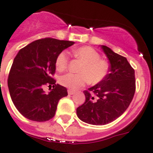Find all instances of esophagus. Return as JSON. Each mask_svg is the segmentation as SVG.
Segmentation results:
<instances>
[{
  "instance_id": "1",
  "label": "esophagus",
  "mask_w": 153,
  "mask_h": 153,
  "mask_svg": "<svg viewBox=\"0 0 153 153\" xmlns=\"http://www.w3.org/2000/svg\"><path fill=\"white\" fill-rule=\"evenodd\" d=\"M75 94V92H74V91H72V90H68V94L70 95H73Z\"/></svg>"
}]
</instances>
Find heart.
I'll return each mask as SVG.
<instances>
[{"label":"heart","instance_id":"b5f03b06","mask_svg":"<svg viewBox=\"0 0 153 153\" xmlns=\"http://www.w3.org/2000/svg\"><path fill=\"white\" fill-rule=\"evenodd\" d=\"M76 56L83 62L79 69V74H66L61 76L59 81L61 85L70 90H76L82 87L88 80L91 83H97L106 77L108 65L106 61L101 59L95 49L89 46L78 48L74 51ZM68 64V56L62 52L57 56L56 67L59 71L66 70Z\"/></svg>","mask_w":153,"mask_h":153}]
</instances>
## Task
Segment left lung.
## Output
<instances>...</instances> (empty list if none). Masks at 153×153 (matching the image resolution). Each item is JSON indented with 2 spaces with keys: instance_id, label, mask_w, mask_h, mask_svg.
<instances>
[{
  "instance_id": "obj_1",
  "label": "left lung",
  "mask_w": 153,
  "mask_h": 153,
  "mask_svg": "<svg viewBox=\"0 0 153 153\" xmlns=\"http://www.w3.org/2000/svg\"><path fill=\"white\" fill-rule=\"evenodd\" d=\"M100 48L110 62L109 74L102 81L83 91L85 102L76 109L79 119L94 125H106L120 117L128 108L135 91V70L127 59L106 45Z\"/></svg>"
}]
</instances>
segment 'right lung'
<instances>
[{
  "mask_svg": "<svg viewBox=\"0 0 153 153\" xmlns=\"http://www.w3.org/2000/svg\"><path fill=\"white\" fill-rule=\"evenodd\" d=\"M74 44L51 38L39 39L20 49L14 59L7 86L14 106L26 118L45 121L54 117L59 100L68 94L51 76L56 71L57 56ZM45 85H53V89L45 93Z\"/></svg>",
  "mask_w": 153,
  "mask_h": 153,
  "instance_id": "right-lung-1",
  "label": "right lung"
}]
</instances>
